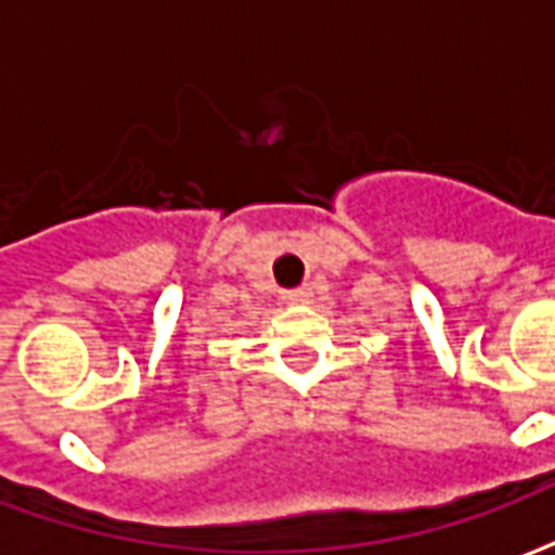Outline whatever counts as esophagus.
Masks as SVG:
<instances>
[{
  "mask_svg": "<svg viewBox=\"0 0 555 555\" xmlns=\"http://www.w3.org/2000/svg\"><path fill=\"white\" fill-rule=\"evenodd\" d=\"M311 296H314V291L311 287H296V291H285V299L287 306H308L311 302Z\"/></svg>",
  "mask_w": 555,
  "mask_h": 555,
  "instance_id": "1",
  "label": "esophagus"
}]
</instances>
